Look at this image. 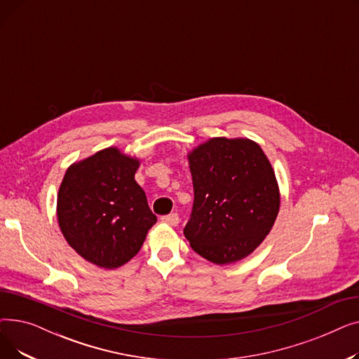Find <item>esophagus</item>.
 Instances as JSON below:
<instances>
[{
  "label": "esophagus",
  "mask_w": 359,
  "mask_h": 359,
  "mask_svg": "<svg viewBox=\"0 0 359 359\" xmlns=\"http://www.w3.org/2000/svg\"><path fill=\"white\" fill-rule=\"evenodd\" d=\"M161 221L168 224V225H173V227H176V225L179 224V215H177V212H172V214L161 217Z\"/></svg>",
  "instance_id": "1"
}]
</instances>
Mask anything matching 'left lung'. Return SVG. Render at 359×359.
<instances>
[{
	"label": "left lung",
	"instance_id": "left-lung-1",
	"mask_svg": "<svg viewBox=\"0 0 359 359\" xmlns=\"http://www.w3.org/2000/svg\"><path fill=\"white\" fill-rule=\"evenodd\" d=\"M194 208L183 230L191 248L217 265L249 256L279 212V187L259 144L212 138L187 154Z\"/></svg>",
	"mask_w": 359,
	"mask_h": 359
}]
</instances>
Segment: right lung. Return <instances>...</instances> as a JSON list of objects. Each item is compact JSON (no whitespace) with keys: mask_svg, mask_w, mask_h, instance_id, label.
Instances as JSON below:
<instances>
[{"mask_svg":"<svg viewBox=\"0 0 359 359\" xmlns=\"http://www.w3.org/2000/svg\"><path fill=\"white\" fill-rule=\"evenodd\" d=\"M140 160L104 148L68 167L56 202L60 229L87 262L115 269L134 257L157 222L135 182Z\"/></svg>","mask_w":359,"mask_h":359,"instance_id":"1","label":"right lung"}]
</instances>
